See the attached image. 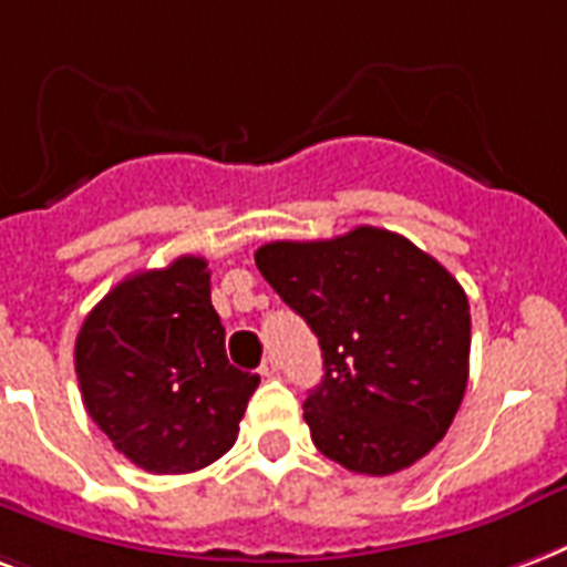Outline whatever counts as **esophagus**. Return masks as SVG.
Instances as JSON below:
<instances>
[{
    "instance_id": "obj_1",
    "label": "esophagus",
    "mask_w": 567,
    "mask_h": 567,
    "mask_svg": "<svg viewBox=\"0 0 567 567\" xmlns=\"http://www.w3.org/2000/svg\"><path fill=\"white\" fill-rule=\"evenodd\" d=\"M258 372H261L264 379H272V375L279 372V360H276V358H264V363H261V369H258Z\"/></svg>"
}]
</instances>
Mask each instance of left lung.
Wrapping results in <instances>:
<instances>
[{"instance_id": "8db88e82", "label": "left lung", "mask_w": 567, "mask_h": 567, "mask_svg": "<svg viewBox=\"0 0 567 567\" xmlns=\"http://www.w3.org/2000/svg\"><path fill=\"white\" fill-rule=\"evenodd\" d=\"M272 291L312 327L324 379L303 417L358 475H393L442 442L468 381V297L433 255L384 228L255 251Z\"/></svg>"}]
</instances>
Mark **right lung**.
<instances>
[{"instance_id": "1", "label": "right lung", "mask_w": 567, "mask_h": 567, "mask_svg": "<svg viewBox=\"0 0 567 567\" xmlns=\"http://www.w3.org/2000/svg\"><path fill=\"white\" fill-rule=\"evenodd\" d=\"M83 405L113 447L153 475H186L228 454L258 375L230 367L204 258L134 272L74 342Z\"/></svg>"}]
</instances>
